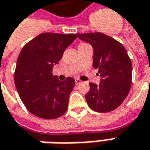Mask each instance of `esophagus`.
Wrapping results in <instances>:
<instances>
[{"label": "esophagus", "mask_w": 150, "mask_h": 150, "mask_svg": "<svg viewBox=\"0 0 150 150\" xmlns=\"http://www.w3.org/2000/svg\"><path fill=\"white\" fill-rule=\"evenodd\" d=\"M75 82H76V85H78V84L82 83V81L80 79H75Z\"/></svg>", "instance_id": "1"}]
</instances>
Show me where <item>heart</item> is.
<instances>
[{"label": "heart", "instance_id": "obj_1", "mask_svg": "<svg viewBox=\"0 0 150 150\" xmlns=\"http://www.w3.org/2000/svg\"><path fill=\"white\" fill-rule=\"evenodd\" d=\"M87 45V44H86V43H81V44L79 45V46H80V45Z\"/></svg>", "mask_w": 150, "mask_h": 150}]
</instances>
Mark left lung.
Here are the masks:
<instances>
[{
	"label": "left lung",
	"instance_id": "1",
	"mask_svg": "<svg viewBox=\"0 0 150 150\" xmlns=\"http://www.w3.org/2000/svg\"><path fill=\"white\" fill-rule=\"evenodd\" d=\"M94 49L93 67L101 76L100 84L90 82L85 98L88 106L105 113L122 104L132 82V64L127 51L119 41L100 32L77 34Z\"/></svg>",
	"mask_w": 150,
	"mask_h": 150
}]
</instances>
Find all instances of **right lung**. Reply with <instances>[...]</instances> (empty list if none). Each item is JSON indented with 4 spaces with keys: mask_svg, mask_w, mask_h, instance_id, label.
<instances>
[{
    "mask_svg": "<svg viewBox=\"0 0 150 150\" xmlns=\"http://www.w3.org/2000/svg\"><path fill=\"white\" fill-rule=\"evenodd\" d=\"M77 37L75 34L42 33L28 42L21 51L15 70V84L21 101L33 115L56 119L68 110L73 77L59 81L53 67Z\"/></svg>",
    "mask_w": 150,
    "mask_h": 150,
    "instance_id": "right-lung-1",
    "label": "right lung"
}]
</instances>
